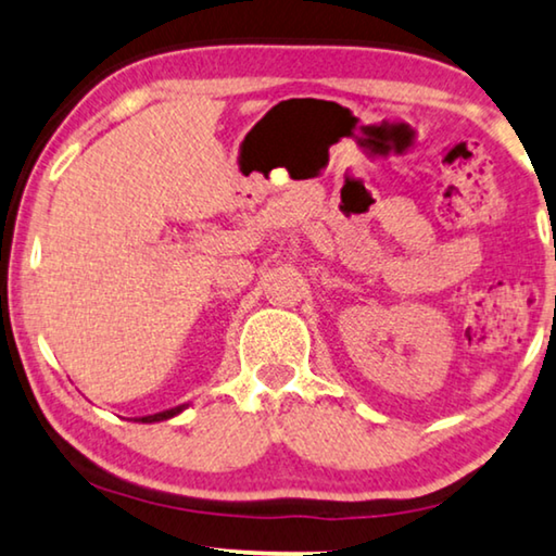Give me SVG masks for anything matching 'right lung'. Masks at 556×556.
<instances>
[{
    "label": "right lung",
    "mask_w": 556,
    "mask_h": 556,
    "mask_svg": "<svg viewBox=\"0 0 556 556\" xmlns=\"http://www.w3.org/2000/svg\"><path fill=\"white\" fill-rule=\"evenodd\" d=\"M185 408H188V404H180V406H175V408H167V412H160V414H152V416H142V418H135V421H140V424H155V421H167V418L178 416L180 412H185Z\"/></svg>",
    "instance_id": "add662e5"
}]
</instances>
